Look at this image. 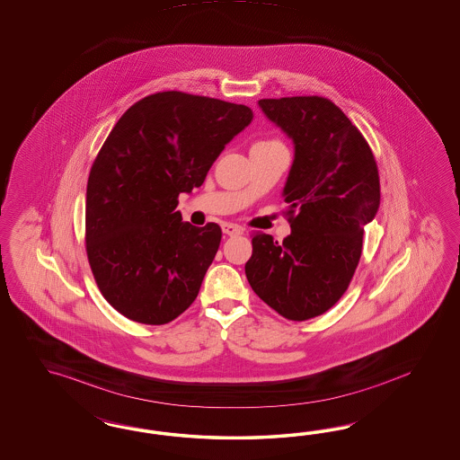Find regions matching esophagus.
I'll use <instances>...</instances> for the list:
<instances>
[{"instance_id":"1","label":"esophagus","mask_w":460,"mask_h":460,"mask_svg":"<svg viewBox=\"0 0 460 460\" xmlns=\"http://www.w3.org/2000/svg\"><path fill=\"white\" fill-rule=\"evenodd\" d=\"M223 233L226 236H237V234L243 233V229H241L239 226H236V224L224 223Z\"/></svg>"}]
</instances>
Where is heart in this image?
Here are the masks:
<instances>
[{"mask_svg": "<svg viewBox=\"0 0 460 460\" xmlns=\"http://www.w3.org/2000/svg\"><path fill=\"white\" fill-rule=\"evenodd\" d=\"M260 143H279V141H260Z\"/></svg>", "mask_w": 460, "mask_h": 460, "instance_id": "obj_1", "label": "heart"}]
</instances>
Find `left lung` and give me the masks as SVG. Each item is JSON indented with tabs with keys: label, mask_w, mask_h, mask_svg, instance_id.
Returning <instances> with one entry per match:
<instances>
[{
	"label": "left lung",
	"mask_w": 460,
	"mask_h": 460,
	"mask_svg": "<svg viewBox=\"0 0 460 460\" xmlns=\"http://www.w3.org/2000/svg\"><path fill=\"white\" fill-rule=\"evenodd\" d=\"M266 118L293 141L283 192L292 233L252 237L244 266L254 293L288 321L327 312L348 290L364 226L379 208L376 160L361 131L329 99H260Z\"/></svg>",
	"instance_id": "1"
}]
</instances>
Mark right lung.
<instances>
[{"mask_svg":"<svg viewBox=\"0 0 460 460\" xmlns=\"http://www.w3.org/2000/svg\"><path fill=\"white\" fill-rule=\"evenodd\" d=\"M251 121L244 104L167 91L112 128L87 181L85 250L99 290L129 321L168 323L197 298L223 233L183 223L177 199Z\"/></svg>","mask_w":460,"mask_h":460,"instance_id":"obj_1","label":"right lung"}]
</instances>
